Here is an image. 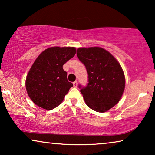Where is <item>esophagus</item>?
<instances>
[{
    "label": "esophagus",
    "mask_w": 155,
    "mask_h": 155,
    "mask_svg": "<svg viewBox=\"0 0 155 155\" xmlns=\"http://www.w3.org/2000/svg\"><path fill=\"white\" fill-rule=\"evenodd\" d=\"M73 87H78V82L77 81H75L73 82Z\"/></svg>",
    "instance_id": "1"
}]
</instances>
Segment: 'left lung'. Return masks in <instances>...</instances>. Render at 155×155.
I'll list each match as a JSON object with an SVG mask.
<instances>
[{
	"label": "left lung",
	"instance_id": "1",
	"mask_svg": "<svg viewBox=\"0 0 155 155\" xmlns=\"http://www.w3.org/2000/svg\"><path fill=\"white\" fill-rule=\"evenodd\" d=\"M77 56L88 73L87 86L80 90L86 104L97 112L109 111L118 103L125 90L126 80L120 63L99 46L78 48Z\"/></svg>",
	"mask_w": 155,
	"mask_h": 155
}]
</instances>
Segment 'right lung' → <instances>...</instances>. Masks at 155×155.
I'll use <instances>...</instances> for the list:
<instances>
[{"mask_svg":"<svg viewBox=\"0 0 155 155\" xmlns=\"http://www.w3.org/2000/svg\"><path fill=\"white\" fill-rule=\"evenodd\" d=\"M75 54V47L53 46L36 58L25 81L27 94L36 105L51 110L61 104L73 86L63 65Z\"/></svg>","mask_w":155,"mask_h":155,"instance_id":"1","label":"right lung"}]
</instances>
